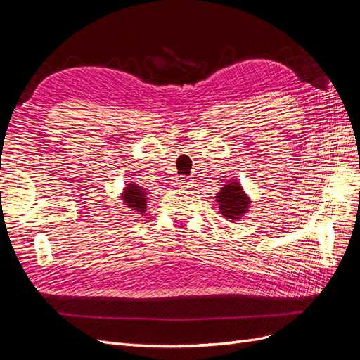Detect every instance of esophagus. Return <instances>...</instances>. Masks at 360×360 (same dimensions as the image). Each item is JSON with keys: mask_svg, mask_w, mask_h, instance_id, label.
<instances>
[{"mask_svg": "<svg viewBox=\"0 0 360 360\" xmlns=\"http://www.w3.org/2000/svg\"><path fill=\"white\" fill-rule=\"evenodd\" d=\"M191 183H192L191 179L186 177V176H181V177L177 179V184H179V186H181V188H189Z\"/></svg>", "mask_w": 360, "mask_h": 360, "instance_id": "34e87169", "label": "esophagus"}]
</instances>
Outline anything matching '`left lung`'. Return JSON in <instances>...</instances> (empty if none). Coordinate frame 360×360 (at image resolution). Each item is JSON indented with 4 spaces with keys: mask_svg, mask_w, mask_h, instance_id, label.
<instances>
[{
    "mask_svg": "<svg viewBox=\"0 0 360 360\" xmlns=\"http://www.w3.org/2000/svg\"><path fill=\"white\" fill-rule=\"evenodd\" d=\"M216 202L219 204L221 214L228 221H238L249 212L250 198L243 191L240 181L228 180V184H224L219 193H216Z\"/></svg>",
    "mask_w": 360,
    "mask_h": 360,
    "instance_id": "obj_1",
    "label": "left lung"
}]
</instances>
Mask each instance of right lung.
<instances>
[{"instance_id":"right-lung-1","label":"right lung","mask_w":360,"mask_h":360,"mask_svg":"<svg viewBox=\"0 0 360 360\" xmlns=\"http://www.w3.org/2000/svg\"><path fill=\"white\" fill-rule=\"evenodd\" d=\"M147 189H144L143 186H138L134 181H126V186L123 188L122 197L120 198H122L127 209L141 214L147 209Z\"/></svg>"}]
</instances>
